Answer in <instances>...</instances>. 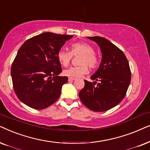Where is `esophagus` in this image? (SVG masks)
Here are the masks:
<instances>
[{
  "mask_svg": "<svg viewBox=\"0 0 150 150\" xmlns=\"http://www.w3.org/2000/svg\"><path fill=\"white\" fill-rule=\"evenodd\" d=\"M74 80H75V78H74V77H69V81H72Z\"/></svg>",
  "mask_w": 150,
  "mask_h": 150,
  "instance_id": "esophagus-1",
  "label": "esophagus"
}]
</instances>
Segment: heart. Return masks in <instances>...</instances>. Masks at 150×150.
Instances as JSON below:
<instances>
[{
  "label": "heart",
  "mask_w": 150,
  "mask_h": 150,
  "mask_svg": "<svg viewBox=\"0 0 150 150\" xmlns=\"http://www.w3.org/2000/svg\"><path fill=\"white\" fill-rule=\"evenodd\" d=\"M73 55H81L79 66L71 67L64 70L63 74L69 77H79L86 75L88 71V66L95 68L98 64V58L95 53V49L88 43L84 42H75L71 45V52L62 48L57 52V59L63 66H67Z\"/></svg>",
  "instance_id": "1"
}]
</instances>
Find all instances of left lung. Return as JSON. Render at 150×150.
I'll use <instances>...</instances> for the list:
<instances>
[{
    "mask_svg": "<svg viewBox=\"0 0 150 150\" xmlns=\"http://www.w3.org/2000/svg\"><path fill=\"white\" fill-rule=\"evenodd\" d=\"M99 45L101 62L97 71L91 77L92 82L84 80L85 86L79 97L83 104L95 112H103L118 105L128 88L131 71L123 51L108 40L100 36L87 37ZM99 83L95 86L96 81Z\"/></svg>",
    "mask_w": 150,
    "mask_h": 150,
    "instance_id": "obj_1",
    "label": "left lung"
}]
</instances>
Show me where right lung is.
I'll use <instances>...</instances> for the list:
<instances>
[{"mask_svg": "<svg viewBox=\"0 0 150 150\" xmlns=\"http://www.w3.org/2000/svg\"><path fill=\"white\" fill-rule=\"evenodd\" d=\"M73 37L46 32L21 46L11 66V75L15 93L23 103L42 110L58 99L68 77L58 76L62 67L57 54Z\"/></svg>", "mask_w": 150, "mask_h": 150, "instance_id": "obj_1", "label": "right lung"}]
</instances>
